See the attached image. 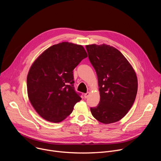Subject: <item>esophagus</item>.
I'll use <instances>...</instances> for the list:
<instances>
[{"instance_id": "1", "label": "esophagus", "mask_w": 161, "mask_h": 161, "mask_svg": "<svg viewBox=\"0 0 161 161\" xmlns=\"http://www.w3.org/2000/svg\"><path fill=\"white\" fill-rule=\"evenodd\" d=\"M89 95H90V93H89V92H86V93H85V94H84V97H85V99H86V98H88V97L89 96Z\"/></svg>"}]
</instances>
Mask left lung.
I'll return each instance as SVG.
<instances>
[{"instance_id": "1", "label": "left lung", "mask_w": 161, "mask_h": 161, "mask_svg": "<svg viewBox=\"0 0 161 161\" xmlns=\"http://www.w3.org/2000/svg\"><path fill=\"white\" fill-rule=\"evenodd\" d=\"M88 58L98 78L100 101L90 108L93 117L108 124L122 119L137 94V80L133 68L117 49L109 45H86Z\"/></svg>"}]
</instances>
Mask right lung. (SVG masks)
<instances>
[{"label":"right lung","mask_w":161,"mask_h":161,"mask_svg":"<svg viewBox=\"0 0 161 161\" xmlns=\"http://www.w3.org/2000/svg\"><path fill=\"white\" fill-rule=\"evenodd\" d=\"M86 57L82 46L63 42L45 50L32 65L27 79L28 96L44 119L62 121L81 99L74 87L73 70Z\"/></svg>","instance_id":"1"}]
</instances>
